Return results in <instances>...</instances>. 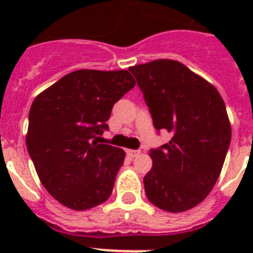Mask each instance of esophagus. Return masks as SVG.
Masks as SVG:
<instances>
[{"mask_svg":"<svg viewBox=\"0 0 253 253\" xmlns=\"http://www.w3.org/2000/svg\"><path fill=\"white\" fill-rule=\"evenodd\" d=\"M126 152L130 158H135V156H138V155L140 154V151H136V150H127Z\"/></svg>","mask_w":253,"mask_h":253,"instance_id":"esophagus-1","label":"esophagus"}]
</instances>
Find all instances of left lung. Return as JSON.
<instances>
[{"label": "left lung", "instance_id": "8db88e82", "mask_svg": "<svg viewBox=\"0 0 253 253\" xmlns=\"http://www.w3.org/2000/svg\"><path fill=\"white\" fill-rule=\"evenodd\" d=\"M154 126L172 134L152 148L144 176L151 204L169 212L186 211L208 197L220 174L231 142L226 105L210 83L180 61L160 59L130 67Z\"/></svg>", "mask_w": 253, "mask_h": 253}]
</instances>
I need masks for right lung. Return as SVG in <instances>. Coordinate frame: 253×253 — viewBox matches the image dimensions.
<instances>
[{
    "mask_svg": "<svg viewBox=\"0 0 253 253\" xmlns=\"http://www.w3.org/2000/svg\"><path fill=\"white\" fill-rule=\"evenodd\" d=\"M135 86L128 71L80 69L34 99L26 146L47 192L72 210H87L111 196L125 151L93 140L109 130L117 101Z\"/></svg>",
    "mask_w": 253,
    "mask_h": 253,
    "instance_id": "1",
    "label": "right lung"
}]
</instances>
